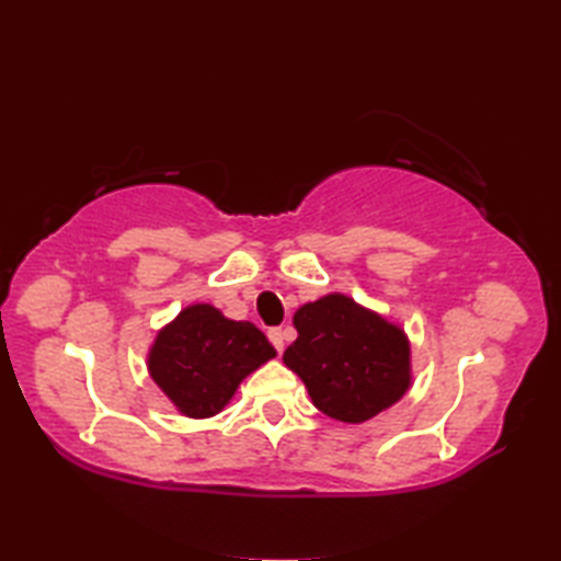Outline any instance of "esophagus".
Segmentation results:
<instances>
[{
    "label": "esophagus",
    "mask_w": 561,
    "mask_h": 561,
    "mask_svg": "<svg viewBox=\"0 0 561 561\" xmlns=\"http://www.w3.org/2000/svg\"><path fill=\"white\" fill-rule=\"evenodd\" d=\"M267 337H270V342L274 344V350H277V352L284 350V330H282V328H270Z\"/></svg>",
    "instance_id": "esophagus-1"
}]
</instances>
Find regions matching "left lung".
<instances>
[{
  "label": "left lung",
  "instance_id": "left-lung-1",
  "mask_svg": "<svg viewBox=\"0 0 561 561\" xmlns=\"http://www.w3.org/2000/svg\"><path fill=\"white\" fill-rule=\"evenodd\" d=\"M299 330L284 364L332 420L359 424L398 402L410 388V342L404 332L350 296L328 294L301 306Z\"/></svg>",
  "mask_w": 561,
  "mask_h": 561
}]
</instances>
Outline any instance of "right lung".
Returning a JSON list of instances; mask_svg holds the SVG:
<instances>
[{
    "label": "right lung",
    "mask_w": 561,
    "mask_h": 561,
    "mask_svg": "<svg viewBox=\"0 0 561 561\" xmlns=\"http://www.w3.org/2000/svg\"><path fill=\"white\" fill-rule=\"evenodd\" d=\"M274 352L248 320H229L209 304L187 306L165 325L149 352V374L187 416H214L241 380Z\"/></svg>",
    "instance_id": "add662e5"
}]
</instances>
